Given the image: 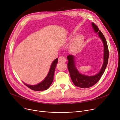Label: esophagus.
<instances>
[{"label": "esophagus", "instance_id": "34e87169", "mask_svg": "<svg viewBox=\"0 0 120 120\" xmlns=\"http://www.w3.org/2000/svg\"><path fill=\"white\" fill-rule=\"evenodd\" d=\"M67 61L66 59L64 57V56H60L59 57L58 59V62L60 63H65Z\"/></svg>", "mask_w": 120, "mask_h": 120}]
</instances>
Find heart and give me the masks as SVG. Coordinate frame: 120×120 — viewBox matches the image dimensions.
Wrapping results in <instances>:
<instances>
[{
  "label": "heart",
  "instance_id": "obj_1",
  "mask_svg": "<svg viewBox=\"0 0 120 120\" xmlns=\"http://www.w3.org/2000/svg\"><path fill=\"white\" fill-rule=\"evenodd\" d=\"M74 33L73 34H74ZM72 37V35L71 36ZM85 41L84 36L82 34L77 35L73 40L71 45V49L73 52H75L82 47Z\"/></svg>",
  "mask_w": 120,
  "mask_h": 120
}]
</instances>
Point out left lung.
<instances>
[{"label": "left lung", "mask_w": 120, "mask_h": 120, "mask_svg": "<svg viewBox=\"0 0 120 120\" xmlns=\"http://www.w3.org/2000/svg\"><path fill=\"white\" fill-rule=\"evenodd\" d=\"M91 26L95 33H97L98 37L102 40L104 46L103 54V63L100 71L94 75H86L79 72L76 66V57L73 55H68L67 59L68 61V70L73 83L75 86L83 88H89L96 84L100 79L101 77L104 73L106 67L108 63L109 52L108 46L105 36L97 26L93 22L91 23Z\"/></svg>", "instance_id": "left-lung-1"}]
</instances>
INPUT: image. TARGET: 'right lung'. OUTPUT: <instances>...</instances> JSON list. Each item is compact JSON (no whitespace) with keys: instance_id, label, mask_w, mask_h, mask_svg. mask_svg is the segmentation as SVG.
Segmentation results:
<instances>
[{"instance_id":"1","label":"right lung","mask_w":120,"mask_h":120,"mask_svg":"<svg viewBox=\"0 0 120 120\" xmlns=\"http://www.w3.org/2000/svg\"><path fill=\"white\" fill-rule=\"evenodd\" d=\"M58 63V58L55 59L54 61H53L52 64L50 66L49 71L43 81H42L41 82L37 84L36 85H28L27 84H25L23 82V83L27 86L29 88L35 91H42L48 90L49 86L52 84V82L53 81V76L54 73L55 71V68L56 67L57 64Z\"/></svg>"}]
</instances>
